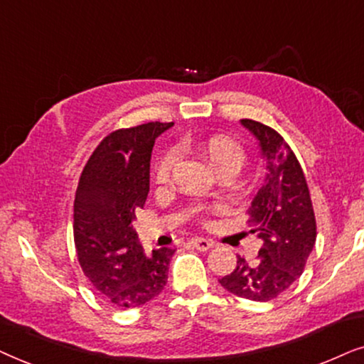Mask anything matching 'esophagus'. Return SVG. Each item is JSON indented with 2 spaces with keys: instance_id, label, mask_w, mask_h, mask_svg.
I'll use <instances>...</instances> for the list:
<instances>
[{
  "instance_id": "34e87169",
  "label": "esophagus",
  "mask_w": 364,
  "mask_h": 364,
  "mask_svg": "<svg viewBox=\"0 0 364 364\" xmlns=\"http://www.w3.org/2000/svg\"><path fill=\"white\" fill-rule=\"evenodd\" d=\"M190 245L193 246V248H196V250H200V251H208L210 248H213V246H215V243H213V241L205 240V238H198V236L190 241Z\"/></svg>"
}]
</instances>
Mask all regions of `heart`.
Wrapping results in <instances>:
<instances>
[{
	"mask_svg": "<svg viewBox=\"0 0 364 364\" xmlns=\"http://www.w3.org/2000/svg\"><path fill=\"white\" fill-rule=\"evenodd\" d=\"M200 149L216 171L225 168L240 169L245 159V153L240 144L228 136L208 138L201 143ZM174 164H176V153L168 151L166 154H163V158L156 164V169H154V179H156V183H159V185L168 183Z\"/></svg>",
	"mask_w": 364,
	"mask_h": 364,
	"instance_id": "heart-1",
	"label": "heart"
}]
</instances>
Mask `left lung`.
Here are the masks:
<instances>
[{"label": "left lung", "mask_w": 364, "mask_h": 364, "mask_svg": "<svg viewBox=\"0 0 364 364\" xmlns=\"http://www.w3.org/2000/svg\"><path fill=\"white\" fill-rule=\"evenodd\" d=\"M241 124L258 141L266 163L264 183L248 208L261 250L255 261L238 256L236 268L220 284L240 298L269 301L303 274L316 241V221L306 178L288 143L258 121L241 119Z\"/></svg>", "instance_id": "1"}]
</instances>
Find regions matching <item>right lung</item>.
<instances>
[{"label": "right lung", "mask_w": 364, "mask_h": 364, "mask_svg": "<svg viewBox=\"0 0 364 364\" xmlns=\"http://www.w3.org/2000/svg\"><path fill=\"white\" fill-rule=\"evenodd\" d=\"M171 126L153 121L108 134L77 183L73 223L77 261L96 291L114 306H141L166 287L174 250L144 255L133 221L149 191L154 141Z\"/></svg>", "instance_id": "1"}]
</instances>
